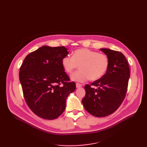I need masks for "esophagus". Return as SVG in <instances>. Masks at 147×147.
Returning <instances> with one entry per match:
<instances>
[{"label":"esophagus","instance_id":"esophagus-1","mask_svg":"<svg viewBox=\"0 0 147 147\" xmlns=\"http://www.w3.org/2000/svg\"><path fill=\"white\" fill-rule=\"evenodd\" d=\"M82 86V85L80 83H76V88H81Z\"/></svg>","mask_w":147,"mask_h":147}]
</instances>
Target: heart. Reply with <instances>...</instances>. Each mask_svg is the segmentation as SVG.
<instances>
[{
  "mask_svg": "<svg viewBox=\"0 0 147 147\" xmlns=\"http://www.w3.org/2000/svg\"><path fill=\"white\" fill-rule=\"evenodd\" d=\"M61 64L67 74L72 73L80 65V70L72 75L71 80L84 82L90 78L97 80L103 77L109 68V60L105 55L87 48H80L73 52L72 57H63Z\"/></svg>",
  "mask_w": 147,
  "mask_h": 147,
  "instance_id": "b5f03b06",
  "label": "heart"
}]
</instances>
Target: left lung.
<instances>
[{
	"label": "left lung",
	"instance_id": "left-lung-1",
	"mask_svg": "<svg viewBox=\"0 0 147 147\" xmlns=\"http://www.w3.org/2000/svg\"><path fill=\"white\" fill-rule=\"evenodd\" d=\"M100 50L108 57L109 68L103 77L86 84V95L82 99L85 110L97 117H104L113 113L121 104L127 91L130 77L129 67L123 53L108 48Z\"/></svg>",
	"mask_w": 147,
	"mask_h": 147
}]
</instances>
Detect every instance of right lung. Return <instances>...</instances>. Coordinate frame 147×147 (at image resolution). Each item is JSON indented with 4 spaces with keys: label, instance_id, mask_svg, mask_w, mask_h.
<instances>
[{
    "label": "right lung",
    "instance_id": "right-lung-1",
    "mask_svg": "<svg viewBox=\"0 0 147 147\" xmlns=\"http://www.w3.org/2000/svg\"><path fill=\"white\" fill-rule=\"evenodd\" d=\"M67 50L64 47H41L26 56L20 67V81L26 103L43 119L59 117L65 109L67 97L76 88L75 82H67L69 78L61 64Z\"/></svg>",
    "mask_w": 147,
    "mask_h": 147
}]
</instances>
